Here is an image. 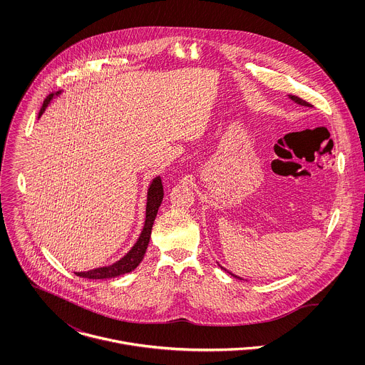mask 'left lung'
I'll return each mask as SVG.
<instances>
[{"label":"left lung","instance_id":"obj_1","mask_svg":"<svg viewBox=\"0 0 365 365\" xmlns=\"http://www.w3.org/2000/svg\"><path fill=\"white\" fill-rule=\"evenodd\" d=\"M291 100H292V101H295L297 104L304 105V106H312L309 103H307L305 100H302V98H299V97H297V96H291ZM220 268H223V267H220ZM223 269H225V268H223ZM227 272H229V271H227ZM229 274H230V275H233L235 278H240V277H237V275H235V274H232V272H229ZM240 279H242V278H240Z\"/></svg>","mask_w":365,"mask_h":365}]
</instances>
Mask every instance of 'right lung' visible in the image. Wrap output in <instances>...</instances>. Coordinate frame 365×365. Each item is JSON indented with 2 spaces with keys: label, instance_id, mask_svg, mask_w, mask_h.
<instances>
[{
  "label": "right lung",
  "instance_id": "add662e5",
  "mask_svg": "<svg viewBox=\"0 0 365 365\" xmlns=\"http://www.w3.org/2000/svg\"><path fill=\"white\" fill-rule=\"evenodd\" d=\"M58 94V93H56ZM53 98V94L48 96V98L43 101V105L39 110V116L45 112L46 106L51 103ZM163 184H161V178L156 177L153 180V182L149 187L148 191V205H146V220H145V226L143 230L136 242V245L132 247V250L119 261H116L112 265L108 267H101V268H96V269H90V271H84V272H76L78 277L83 278H90V279H104V278H113L126 272L133 271L140 261L143 260L145 253L148 250L149 246V240H150V235H152V227L155 223V219L157 216V210L161 205L163 201Z\"/></svg>",
  "mask_w": 365,
  "mask_h": 365
}]
</instances>
